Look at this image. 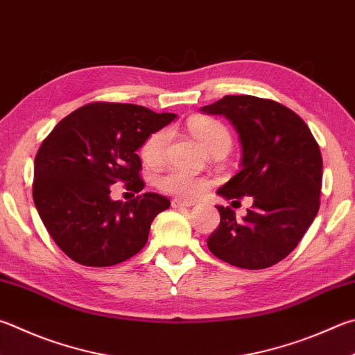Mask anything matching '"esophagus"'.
<instances>
[{"label":"esophagus","instance_id":"34e87169","mask_svg":"<svg viewBox=\"0 0 355 355\" xmlns=\"http://www.w3.org/2000/svg\"><path fill=\"white\" fill-rule=\"evenodd\" d=\"M171 205H172L173 209H180V208H191V206L194 205V203H191V202H182V200L173 198L172 202H171Z\"/></svg>","mask_w":355,"mask_h":355}]
</instances>
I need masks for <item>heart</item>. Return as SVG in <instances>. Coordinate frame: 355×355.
Masks as SVG:
<instances>
[{
  "mask_svg": "<svg viewBox=\"0 0 355 355\" xmlns=\"http://www.w3.org/2000/svg\"><path fill=\"white\" fill-rule=\"evenodd\" d=\"M189 130L202 143L209 153L216 150H228L231 146V135L228 128L217 119L208 116H197L189 121ZM171 139L169 128H161L147 137L141 147V158L146 164L157 166L164 158L167 143ZM159 188L169 194L182 198H196L208 189V182L203 178L189 175L186 172L172 171L159 178Z\"/></svg>",
  "mask_w": 355,
  "mask_h": 355,
  "instance_id": "1",
  "label": "heart"
}]
</instances>
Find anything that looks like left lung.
I'll return each instance as SVG.
<instances>
[{"instance_id": "8db88e82", "label": "left lung", "mask_w": 355, "mask_h": 355, "mask_svg": "<svg viewBox=\"0 0 355 355\" xmlns=\"http://www.w3.org/2000/svg\"><path fill=\"white\" fill-rule=\"evenodd\" d=\"M200 112L225 116L242 146L241 171L217 194L253 198L242 220L230 206H217L220 225L208 248L234 267H272L292 253L318 212L323 158L317 141L295 112L256 96H225Z\"/></svg>"}]
</instances>
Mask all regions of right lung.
<instances>
[{
	"label": "right lung",
	"instance_id": "add662e5",
	"mask_svg": "<svg viewBox=\"0 0 355 355\" xmlns=\"http://www.w3.org/2000/svg\"><path fill=\"white\" fill-rule=\"evenodd\" d=\"M177 118L133 104H88L54 127L34 161L32 196L49 236L71 259L110 267L130 259L149 239L150 225L171 202L146 192L112 200L110 186L144 188L138 149Z\"/></svg>",
	"mask_w": 355,
	"mask_h": 355
}]
</instances>
